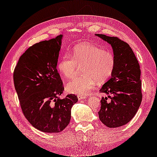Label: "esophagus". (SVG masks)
I'll return each instance as SVG.
<instances>
[{"label": "esophagus", "mask_w": 157, "mask_h": 157, "mask_svg": "<svg viewBox=\"0 0 157 157\" xmlns=\"http://www.w3.org/2000/svg\"><path fill=\"white\" fill-rule=\"evenodd\" d=\"M78 98L79 100H82V99L86 98V96H84V95H78Z\"/></svg>", "instance_id": "obj_1"}]
</instances>
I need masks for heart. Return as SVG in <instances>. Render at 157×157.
<instances>
[{
  "label": "heart",
  "instance_id": "b5f03b06",
  "mask_svg": "<svg viewBox=\"0 0 157 157\" xmlns=\"http://www.w3.org/2000/svg\"><path fill=\"white\" fill-rule=\"evenodd\" d=\"M114 54L95 45L79 44L74 47L72 53L62 57L58 68L67 79L75 75L78 67L82 66V75L77 77L67 85L71 93L86 95L95 86L98 81L102 83L112 75L115 67Z\"/></svg>",
  "mask_w": 157,
  "mask_h": 157
}]
</instances>
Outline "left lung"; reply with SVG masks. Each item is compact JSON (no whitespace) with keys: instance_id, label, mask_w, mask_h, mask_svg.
I'll return each mask as SVG.
<instances>
[{"instance_id":"1","label":"left lung","mask_w":157,"mask_h":157,"mask_svg":"<svg viewBox=\"0 0 157 157\" xmlns=\"http://www.w3.org/2000/svg\"><path fill=\"white\" fill-rule=\"evenodd\" d=\"M95 35L111 44L116 59L111 78L99 90L108 97L101 98L99 117L108 128L120 127L134 117L141 105L140 66L133 51L126 42L117 37Z\"/></svg>"}]
</instances>
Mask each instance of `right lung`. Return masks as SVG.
Returning a JSON list of instances; mask_svg holds the SVG:
<instances>
[{
  "instance_id": "obj_1",
  "label": "right lung",
  "mask_w": 157,
  "mask_h": 157,
  "mask_svg": "<svg viewBox=\"0 0 157 157\" xmlns=\"http://www.w3.org/2000/svg\"><path fill=\"white\" fill-rule=\"evenodd\" d=\"M62 35L33 44L20 57L13 82L21 107L28 121L44 132H59L69 125L74 94L59 98L63 82L57 69Z\"/></svg>"
}]
</instances>
